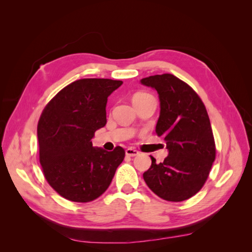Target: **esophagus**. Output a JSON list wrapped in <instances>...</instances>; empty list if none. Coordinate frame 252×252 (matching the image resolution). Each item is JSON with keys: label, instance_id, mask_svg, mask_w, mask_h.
Wrapping results in <instances>:
<instances>
[{"label": "esophagus", "instance_id": "34e87169", "mask_svg": "<svg viewBox=\"0 0 252 252\" xmlns=\"http://www.w3.org/2000/svg\"><path fill=\"white\" fill-rule=\"evenodd\" d=\"M125 152H126V156H128V157H135V156L139 155V151H136L132 148H127L125 150Z\"/></svg>", "mask_w": 252, "mask_h": 252}]
</instances>
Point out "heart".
<instances>
[{"mask_svg": "<svg viewBox=\"0 0 252 252\" xmlns=\"http://www.w3.org/2000/svg\"><path fill=\"white\" fill-rule=\"evenodd\" d=\"M151 95L146 94V93H136L133 96H132V102H135V101H140V100H144V98L146 97H150Z\"/></svg>", "mask_w": 252, "mask_h": 252, "instance_id": "obj_1", "label": "heart"}]
</instances>
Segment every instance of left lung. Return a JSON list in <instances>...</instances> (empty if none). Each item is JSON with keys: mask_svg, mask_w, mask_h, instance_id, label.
<instances>
[{"mask_svg": "<svg viewBox=\"0 0 252 252\" xmlns=\"http://www.w3.org/2000/svg\"><path fill=\"white\" fill-rule=\"evenodd\" d=\"M140 82L158 94L156 132L168 149L159 164L150 156L151 166L143 173L144 181L163 200L185 201L200 191L216 158L207 110L195 91L173 74L151 75Z\"/></svg>", "mask_w": 252, "mask_h": 252, "instance_id": "8db88e82", "label": "left lung"}]
</instances>
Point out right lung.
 Wrapping results in <instances>:
<instances>
[{
  "mask_svg": "<svg viewBox=\"0 0 252 252\" xmlns=\"http://www.w3.org/2000/svg\"><path fill=\"white\" fill-rule=\"evenodd\" d=\"M123 82L82 79L63 88L37 124L40 163L49 185L65 199L86 203L103 194L125 157L94 147V132L106 125L108 96Z\"/></svg>",
  "mask_w": 252,
  "mask_h": 252,
  "instance_id": "1",
  "label": "right lung"
}]
</instances>
